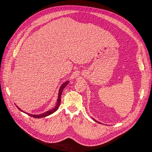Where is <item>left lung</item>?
I'll return each mask as SVG.
<instances>
[{"label": "left lung", "mask_w": 152, "mask_h": 152, "mask_svg": "<svg viewBox=\"0 0 152 152\" xmlns=\"http://www.w3.org/2000/svg\"><path fill=\"white\" fill-rule=\"evenodd\" d=\"M94 121H95V119H94ZM97 122H98V121H97ZM98 123H99V122H98Z\"/></svg>", "instance_id": "obj_1"}]
</instances>
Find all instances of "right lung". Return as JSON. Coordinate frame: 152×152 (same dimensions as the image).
I'll return each instance as SVG.
<instances>
[{
    "instance_id": "add662e5",
    "label": "right lung",
    "mask_w": 152,
    "mask_h": 152,
    "mask_svg": "<svg viewBox=\"0 0 152 152\" xmlns=\"http://www.w3.org/2000/svg\"><path fill=\"white\" fill-rule=\"evenodd\" d=\"M68 83H69V81H66V82H65V83H64L61 86L60 88V89H59V92H58V99H57V105H56L55 107V108H53V109L50 110H49V111H46V112H44V113H42V114H41V115H31V114L27 113L25 112V111H22V110H21L20 108H19L17 106V108H18L20 111H23V112L25 113L28 114V115H29L30 116H31V117H33V118H44V117H45V116H49V115H50L52 114L53 113H54L55 111H57V110L58 109L59 106H60V103H61V95L62 91H63V89L65 88V87L66 86V85L68 84Z\"/></svg>"
}]
</instances>
